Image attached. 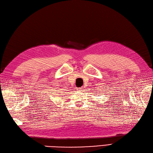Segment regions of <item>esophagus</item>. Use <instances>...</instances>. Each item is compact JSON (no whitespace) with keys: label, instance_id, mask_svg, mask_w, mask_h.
Returning <instances> with one entry per match:
<instances>
[{"label":"esophagus","instance_id":"1","mask_svg":"<svg viewBox=\"0 0 153 153\" xmlns=\"http://www.w3.org/2000/svg\"><path fill=\"white\" fill-rule=\"evenodd\" d=\"M77 90H82V88H78Z\"/></svg>","mask_w":153,"mask_h":153}]
</instances>
